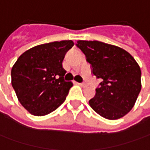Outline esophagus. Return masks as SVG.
<instances>
[{
	"instance_id": "34e87169",
	"label": "esophagus",
	"mask_w": 150,
	"mask_h": 150,
	"mask_svg": "<svg viewBox=\"0 0 150 150\" xmlns=\"http://www.w3.org/2000/svg\"><path fill=\"white\" fill-rule=\"evenodd\" d=\"M78 84H79L80 86H82V87H85V86H87L86 83H85V82H82V83H78Z\"/></svg>"
}]
</instances>
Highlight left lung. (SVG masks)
Returning <instances> with one entry per match:
<instances>
[{
	"instance_id": "obj_1",
	"label": "left lung",
	"mask_w": 150,
	"mask_h": 150,
	"mask_svg": "<svg viewBox=\"0 0 150 150\" xmlns=\"http://www.w3.org/2000/svg\"><path fill=\"white\" fill-rule=\"evenodd\" d=\"M76 46L85 54L91 72L101 82L91 107L102 117L117 120L134 105L141 91V70L129 52L113 45L78 40Z\"/></svg>"
}]
</instances>
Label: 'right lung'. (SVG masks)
<instances>
[{"mask_svg":"<svg viewBox=\"0 0 150 150\" xmlns=\"http://www.w3.org/2000/svg\"><path fill=\"white\" fill-rule=\"evenodd\" d=\"M72 40L34 46L19 57L11 69V85L20 103L35 116L55 110L73 84L65 81L62 62Z\"/></svg>","mask_w":150,"mask_h":150,"instance_id":"right-lung-1","label":"right lung"}]
</instances>
